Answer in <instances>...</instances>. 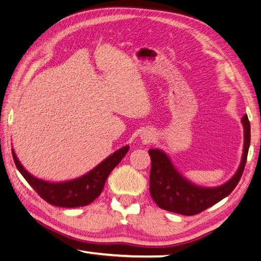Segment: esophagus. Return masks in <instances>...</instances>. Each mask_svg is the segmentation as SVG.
<instances>
[{
    "instance_id": "34e87169",
    "label": "esophagus",
    "mask_w": 261,
    "mask_h": 261,
    "mask_svg": "<svg viewBox=\"0 0 261 261\" xmlns=\"http://www.w3.org/2000/svg\"><path fill=\"white\" fill-rule=\"evenodd\" d=\"M151 140H153V137H151L150 135H146L143 137L144 144H149V143H151Z\"/></svg>"
}]
</instances>
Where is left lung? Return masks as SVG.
Wrapping results in <instances>:
<instances>
[{
    "instance_id": "8db88e82",
    "label": "left lung",
    "mask_w": 261,
    "mask_h": 261,
    "mask_svg": "<svg viewBox=\"0 0 261 261\" xmlns=\"http://www.w3.org/2000/svg\"><path fill=\"white\" fill-rule=\"evenodd\" d=\"M242 123L244 126L242 161L234 176L221 186L212 188L196 186L178 172L164 151L161 149H149L148 153L151 160L149 192L156 204L161 209L170 212L194 216L228 196L238 186L242 177L250 147L251 134L248 115L242 117Z\"/></svg>"
}]
</instances>
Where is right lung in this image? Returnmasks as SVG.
I'll list each match as a JSON object with an SVG mask.
<instances>
[{
    "label": "right lung",
    "instance_id": "right-lung-1",
    "mask_svg": "<svg viewBox=\"0 0 261 261\" xmlns=\"http://www.w3.org/2000/svg\"><path fill=\"white\" fill-rule=\"evenodd\" d=\"M129 148V146L122 147L84 176L64 182H49L32 176L19 162L13 149L12 156L19 172L44 201L60 207H77L90 204L100 195L112 170L121 162Z\"/></svg>",
    "mask_w": 261,
    "mask_h": 261
}]
</instances>
